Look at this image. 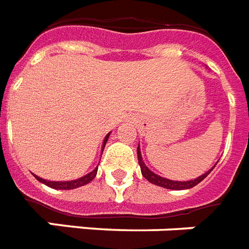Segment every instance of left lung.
<instances>
[{"instance_id":"1","label":"left lung","mask_w":249,"mask_h":249,"mask_svg":"<svg viewBox=\"0 0 249 249\" xmlns=\"http://www.w3.org/2000/svg\"><path fill=\"white\" fill-rule=\"evenodd\" d=\"M137 159H139V164H140L141 168V174L144 176L149 182H152V184L157 185V186H162V188L166 189H171V190H184V189H190L193 186H196L198 185L202 180L210 175V172L214 168V166L211 168L208 172L203 174L199 178H194V180H189V181H174V180H168L166 178H162V176H158L157 174L152 172V171L149 170L148 167L145 166L144 160H142V157H141V152H140V146H137Z\"/></svg>"}]
</instances>
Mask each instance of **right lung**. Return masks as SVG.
<instances>
[{"label":"right lung","instance_id":"right-lung-1","mask_svg":"<svg viewBox=\"0 0 249 249\" xmlns=\"http://www.w3.org/2000/svg\"><path fill=\"white\" fill-rule=\"evenodd\" d=\"M109 135H110V132H109V134L105 136L104 142H103V149H101V154H103V150H104V148H105V144H107V141H108ZM96 174H97V167L93 171H91L90 174H87V175H85V176H82V178H77V180H71V181H49V180H45V178H38V176H36V175H33V176H35V178H37L39 182H42V184L47 185V186H50V188L59 189V190H71V189L79 188V186H83V185H86V184H89V182H91V181L95 178Z\"/></svg>","mask_w":249,"mask_h":249}]
</instances>
